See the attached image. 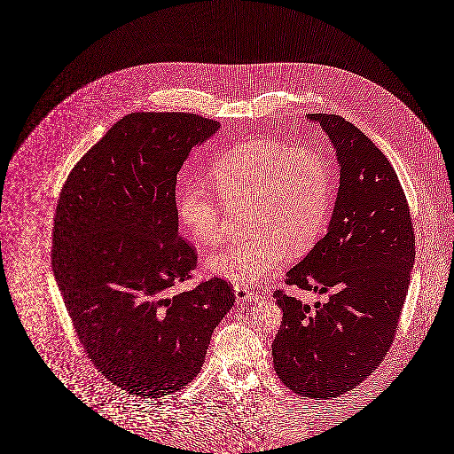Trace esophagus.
Returning <instances> with one entry per match:
<instances>
[{
	"label": "esophagus",
	"mask_w": 454,
	"mask_h": 454,
	"mask_svg": "<svg viewBox=\"0 0 454 454\" xmlns=\"http://www.w3.org/2000/svg\"><path fill=\"white\" fill-rule=\"evenodd\" d=\"M235 298L238 303H251V301H256V300L260 298V295L254 294V292H250V290H245V288L236 286Z\"/></svg>",
	"instance_id": "1"
}]
</instances>
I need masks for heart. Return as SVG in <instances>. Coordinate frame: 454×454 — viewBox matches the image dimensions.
I'll use <instances>...</instances> for the list:
<instances>
[{
  "label": "heart",
  "instance_id": "b5f03b06",
  "mask_svg": "<svg viewBox=\"0 0 454 454\" xmlns=\"http://www.w3.org/2000/svg\"><path fill=\"white\" fill-rule=\"evenodd\" d=\"M209 177L224 204L250 203L248 239L206 260V270L239 286H253L280 265L286 250L312 248L329 216L333 184L327 159L310 147L273 139L236 145L211 168ZM177 216L200 247L218 243L223 206L201 184L177 192Z\"/></svg>",
  "mask_w": 454,
  "mask_h": 454
}]
</instances>
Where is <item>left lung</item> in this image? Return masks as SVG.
Wrapping results in <instances>:
<instances>
[{"instance_id": "8db88e82", "label": "left lung", "mask_w": 454, "mask_h": 454, "mask_svg": "<svg viewBox=\"0 0 454 454\" xmlns=\"http://www.w3.org/2000/svg\"><path fill=\"white\" fill-rule=\"evenodd\" d=\"M335 149L340 186L327 235L286 273V283L330 294L310 307L275 292L282 325L271 345L283 384L312 399L339 397L387 354L414 265L406 194L391 162L335 114H309Z\"/></svg>"}]
</instances>
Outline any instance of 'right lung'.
Listing matches in <instances>:
<instances>
[{
	"instance_id": "add662e5",
	"label": "right lung",
	"mask_w": 454,
	"mask_h": 454,
	"mask_svg": "<svg viewBox=\"0 0 454 454\" xmlns=\"http://www.w3.org/2000/svg\"><path fill=\"white\" fill-rule=\"evenodd\" d=\"M219 122L134 112L72 169L59 200L51 265L80 342L100 374L141 397L179 391L203 367L235 294L191 278L196 251L179 236L176 176Z\"/></svg>"
}]
</instances>
